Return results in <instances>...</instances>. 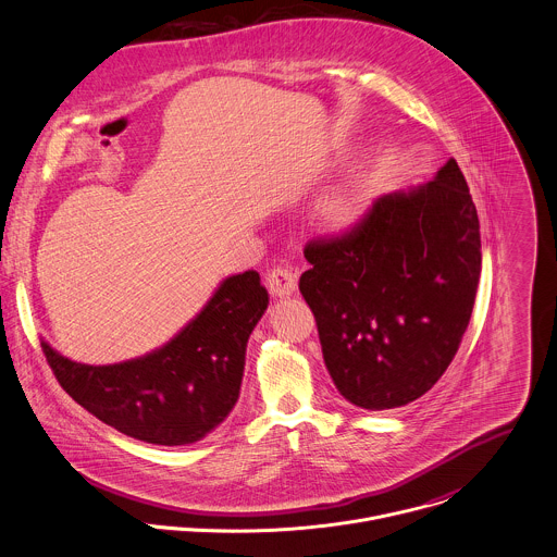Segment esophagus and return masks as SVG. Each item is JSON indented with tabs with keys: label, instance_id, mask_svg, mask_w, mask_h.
Wrapping results in <instances>:
<instances>
[{
	"label": "esophagus",
	"instance_id": "obj_1",
	"mask_svg": "<svg viewBox=\"0 0 557 557\" xmlns=\"http://www.w3.org/2000/svg\"><path fill=\"white\" fill-rule=\"evenodd\" d=\"M264 284L273 297H288L297 288V275L286 267H273L264 275Z\"/></svg>",
	"mask_w": 557,
	"mask_h": 557
}]
</instances>
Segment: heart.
<instances>
[{"label":"heart","instance_id":"obj_1","mask_svg":"<svg viewBox=\"0 0 557 557\" xmlns=\"http://www.w3.org/2000/svg\"><path fill=\"white\" fill-rule=\"evenodd\" d=\"M369 208L367 190L358 184H345L325 195L314 210L319 225L327 232H343L354 227Z\"/></svg>","mask_w":557,"mask_h":557}]
</instances>
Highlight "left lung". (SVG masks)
Masks as SVG:
<instances>
[{"label":"left lung","instance_id":"obj_1","mask_svg":"<svg viewBox=\"0 0 557 557\" xmlns=\"http://www.w3.org/2000/svg\"><path fill=\"white\" fill-rule=\"evenodd\" d=\"M304 256L299 290L338 393L364 410L425 395L458 354L482 273L480 219L458 162L382 195L351 230L308 240Z\"/></svg>","mask_w":557,"mask_h":557}]
</instances>
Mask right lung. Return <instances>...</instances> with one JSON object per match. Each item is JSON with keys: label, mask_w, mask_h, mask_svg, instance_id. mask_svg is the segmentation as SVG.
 <instances>
[{"label": "right lung", "mask_w": 557, "mask_h": 557, "mask_svg": "<svg viewBox=\"0 0 557 557\" xmlns=\"http://www.w3.org/2000/svg\"><path fill=\"white\" fill-rule=\"evenodd\" d=\"M267 306L260 275L245 271L227 277L171 343L143 358L90 367L40 347L58 384L106 425L151 445H190L232 412L247 341Z\"/></svg>", "instance_id": "add662e5"}]
</instances>
